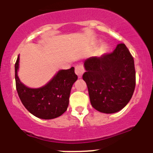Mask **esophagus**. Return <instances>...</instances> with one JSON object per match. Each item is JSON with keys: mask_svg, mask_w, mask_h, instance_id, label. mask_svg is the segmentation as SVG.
<instances>
[{"mask_svg": "<svg viewBox=\"0 0 153 153\" xmlns=\"http://www.w3.org/2000/svg\"><path fill=\"white\" fill-rule=\"evenodd\" d=\"M75 73H76V74L79 77V78L82 76L83 74L85 73V70L84 68H83L82 66L81 65L76 66V67H75Z\"/></svg>", "mask_w": 153, "mask_h": 153, "instance_id": "1", "label": "esophagus"}]
</instances>
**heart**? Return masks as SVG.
<instances>
[{"instance_id": "b5f03b06", "label": "heart", "mask_w": 153, "mask_h": 153, "mask_svg": "<svg viewBox=\"0 0 153 153\" xmlns=\"http://www.w3.org/2000/svg\"><path fill=\"white\" fill-rule=\"evenodd\" d=\"M102 49L103 50V51H105V50L106 49V46H105V45H102Z\"/></svg>"}]
</instances>
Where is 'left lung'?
Returning a JSON list of instances; mask_svg holds the SVG:
<instances>
[{"label":"left lung","instance_id":"left-lung-1","mask_svg":"<svg viewBox=\"0 0 153 153\" xmlns=\"http://www.w3.org/2000/svg\"><path fill=\"white\" fill-rule=\"evenodd\" d=\"M82 79L88 89L92 106L100 112L113 114L123 109L135 87L133 57L124 44L110 54L85 60Z\"/></svg>","mask_w":153,"mask_h":153}]
</instances>
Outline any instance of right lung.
<instances>
[{
  "mask_svg": "<svg viewBox=\"0 0 153 153\" xmlns=\"http://www.w3.org/2000/svg\"><path fill=\"white\" fill-rule=\"evenodd\" d=\"M19 59V56L15 65L16 89L25 108L34 116L45 120L61 116L67 110L71 88L78 78L74 68L59 71L45 85L33 88L22 83L18 76Z\"/></svg>",
  "mask_w": 153,
  "mask_h": 153,
  "instance_id": "1",
  "label": "right lung"
}]
</instances>
